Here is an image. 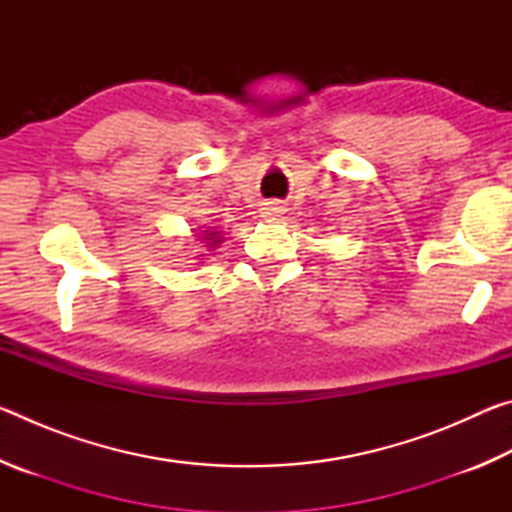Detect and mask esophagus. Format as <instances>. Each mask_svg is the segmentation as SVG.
Here are the masks:
<instances>
[{
    "instance_id": "obj_1",
    "label": "esophagus",
    "mask_w": 512,
    "mask_h": 512,
    "mask_svg": "<svg viewBox=\"0 0 512 512\" xmlns=\"http://www.w3.org/2000/svg\"><path fill=\"white\" fill-rule=\"evenodd\" d=\"M282 214V205L277 201H268L262 205V216L264 219H275V216Z\"/></svg>"
}]
</instances>
